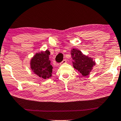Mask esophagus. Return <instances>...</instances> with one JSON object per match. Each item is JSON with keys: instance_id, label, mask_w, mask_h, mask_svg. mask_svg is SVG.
Listing matches in <instances>:
<instances>
[{"instance_id": "esophagus-1", "label": "esophagus", "mask_w": 121, "mask_h": 121, "mask_svg": "<svg viewBox=\"0 0 121 121\" xmlns=\"http://www.w3.org/2000/svg\"><path fill=\"white\" fill-rule=\"evenodd\" d=\"M67 62V61H66V60H63L62 62H61L60 64V65H62V64H66V63Z\"/></svg>"}]
</instances>
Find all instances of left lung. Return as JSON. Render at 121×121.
<instances>
[{
  "label": "left lung",
  "instance_id": "1",
  "mask_svg": "<svg viewBox=\"0 0 121 121\" xmlns=\"http://www.w3.org/2000/svg\"><path fill=\"white\" fill-rule=\"evenodd\" d=\"M72 64L76 71H78L84 77L90 74L95 65V61L89 56L84 54L80 50L73 48L71 50Z\"/></svg>",
  "mask_w": 121,
  "mask_h": 121
}]
</instances>
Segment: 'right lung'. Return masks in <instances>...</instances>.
Listing matches in <instances>:
<instances>
[{
    "mask_svg": "<svg viewBox=\"0 0 121 121\" xmlns=\"http://www.w3.org/2000/svg\"><path fill=\"white\" fill-rule=\"evenodd\" d=\"M50 52L48 49L45 51L42 50L36 53L30 61L31 71L35 74L43 79L52 77L53 67L50 64Z\"/></svg>",
    "mask_w": 121,
    "mask_h": 121,
    "instance_id": "right-lung-1",
    "label": "right lung"
}]
</instances>
